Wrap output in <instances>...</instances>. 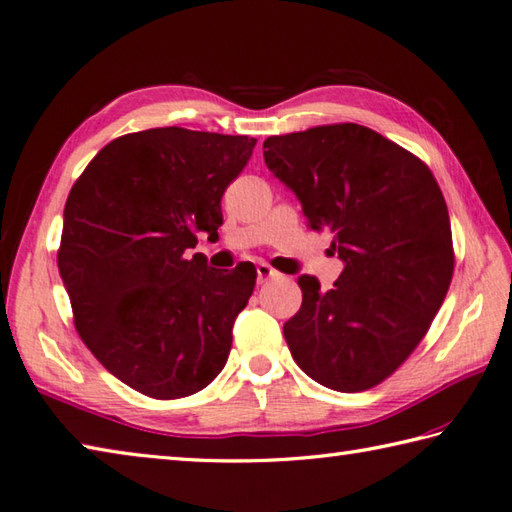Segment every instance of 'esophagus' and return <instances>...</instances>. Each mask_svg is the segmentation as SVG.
<instances>
[{
	"label": "esophagus",
	"instance_id": "obj_1",
	"mask_svg": "<svg viewBox=\"0 0 512 512\" xmlns=\"http://www.w3.org/2000/svg\"><path fill=\"white\" fill-rule=\"evenodd\" d=\"M275 277H280V273L275 271V268L271 264H257V280L259 284H264L268 280H275Z\"/></svg>",
	"mask_w": 512,
	"mask_h": 512
}]
</instances>
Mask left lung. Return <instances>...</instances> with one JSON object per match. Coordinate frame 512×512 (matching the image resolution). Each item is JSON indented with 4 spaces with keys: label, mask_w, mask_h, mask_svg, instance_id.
Segmentation results:
<instances>
[{
    "label": "left lung",
    "mask_w": 512,
    "mask_h": 512,
    "mask_svg": "<svg viewBox=\"0 0 512 512\" xmlns=\"http://www.w3.org/2000/svg\"><path fill=\"white\" fill-rule=\"evenodd\" d=\"M264 161L345 262L329 291L311 275L297 280L302 306L284 324L288 349L324 387H376L412 356L452 282L439 183L418 156L356 123L266 138Z\"/></svg>",
    "instance_id": "left-lung-1"
}]
</instances>
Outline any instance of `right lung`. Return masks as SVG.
Listing matches in <instances>:
<instances>
[{
    "label": "right lung",
    "mask_w": 512,
    "mask_h": 512,
    "mask_svg": "<svg viewBox=\"0 0 512 512\" xmlns=\"http://www.w3.org/2000/svg\"><path fill=\"white\" fill-rule=\"evenodd\" d=\"M255 138L156 127L118 136L91 159L64 206L58 248L78 336L109 374L172 401L224 369L232 324L253 295L250 262L232 271L192 255L217 235L221 197Z\"/></svg>",
    "instance_id": "obj_1"
}]
</instances>
